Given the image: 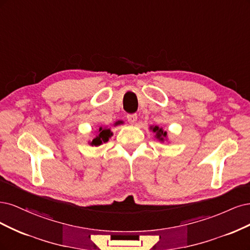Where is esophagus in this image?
<instances>
[{"label":"esophagus","instance_id":"1","mask_svg":"<svg viewBox=\"0 0 250 250\" xmlns=\"http://www.w3.org/2000/svg\"><path fill=\"white\" fill-rule=\"evenodd\" d=\"M126 118H127L128 124H131V125H135L136 122H137V115L136 114H128L126 116Z\"/></svg>","mask_w":250,"mask_h":250}]
</instances>
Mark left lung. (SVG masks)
Returning <instances> with one entry per match:
<instances>
[{"instance_id":"1","label":"left lung","mask_w":250,"mask_h":250,"mask_svg":"<svg viewBox=\"0 0 250 250\" xmlns=\"http://www.w3.org/2000/svg\"><path fill=\"white\" fill-rule=\"evenodd\" d=\"M149 128L155 133V138L158 139L160 142H164L168 140L167 132L163 130V127H159L158 125H151Z\"/></svg>"}]
</instances>
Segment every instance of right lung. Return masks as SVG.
<instances>
[{
    "label": "right lung",
    "mask_w": 250,
    "mask_h": 250,
    "mask_svg": "<svg viewBox=\"0 0 250 250\" xmlns=\"http://www.w3.org/2000/svg\"><path fill=\"white\" fill-rule=\"evenodd\" d=\"M123 124H124L123 120H117L116 123L113 124V125L116 126V125H123ZM111 136H113V133L111 132V130H110L108 126H100L98 132H96V135H95L94 138L91 141H89V144H90V146H101V144H103V143L108 142L109 138H111Z\"/></svg>",
    "instance_id": "add662e5"
}]
</instances>
